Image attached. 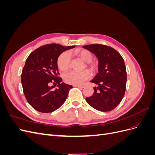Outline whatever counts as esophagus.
<instances>
[{
    "label": "esophagus",
    "mask_w": 155,
    "mask_h": 155,
    "mask_svg": "<svg viewBox=\"0 0 155 155\" xmlns=\"http://www.w3.org/2000/svg\"><path fill=\"white\" fill-rule=\"evenodd\" d=\"M74 87H78V88H83L84 86H81V85H74Z\"/></svg>",
    "instance_id": "obj_1"
}]
</instances>
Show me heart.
<instances>
[{
    "label": "heart",
    "instance_id": "1",
    "mask_svg": "<svg viewBox=\"0 0 155 155\" xmlns=\"http://www.w3.org/2000/svg\"><path fill=\"white\" fill-rule=\"evenodd\" d=\"M74 53L83 61L86 62L87 65L91 70L94 71L96 70L97 64L96 63L92 61L93 56L90 51L86 49H78L75 50ZM70 63H71V55L69 51H64L59 56L57 61L58 67L61 71L67 70L70 67ZM91 76V74L87 70H83L82 72L70 71L64 74L63 79L68 84L79 85L87 81Z\"/></svg>",
    "mask_w": 155,
    "mask_h": 155
}]
</instances>
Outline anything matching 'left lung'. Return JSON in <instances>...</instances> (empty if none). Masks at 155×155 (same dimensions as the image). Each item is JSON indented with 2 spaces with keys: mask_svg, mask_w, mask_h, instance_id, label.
<instances>
[{
  "mask_svg": "<svg viewBox=\"0 0 155 155\" xmlns=\"http://www.w3.org/2000/svg\"><path fill=\"white\" fill-rule=\"evenodd\" d=\"M83 47L94 54L99 62L98 73L91 81L97 86L94 87V94L86 97V101L97 110H113L122 100L125 92L127 72L124 60L110 46L96 44Z\"/></svg>",
  "mask_w": 155,
  "mask_h": 155,
  "instance_id": "8db88e82",
  "label": "left lung"
}]
</instances>
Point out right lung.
Instances as JSON below:
<instances>
[{
	"label": "right lung",
	"mask_w": 155,
	"mask_h": 155,
	"mask_svg": "<svg viewBox=\"0 0 155 155\" xmlns=\"http://www.w3.org/2000/svg\"><path fill=\"white\" fill-rule=\"evenodd\" d=\"M75 46L49 44L41 46L29 55L21 75V83L27 101L36 110L49 113L58 109L66 101L73 87L61 83L58 77L57 61L60 54ZM57 82L58 89L49 86Z\"/></svg>",
	"instance_id": "obj_1"
}]
</instances>
